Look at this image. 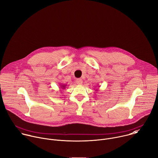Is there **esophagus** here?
<instances>
[{"mask_svg": "<svg viewBox=\"0 0 158 158\" xmlns=\"http://www.w3.org/2000/svg\"><path fill=\"white\" fill-rule=\"evenodd\" d=\"M82 83H83V80H81V79H80V78H78V79H77V83L78 84V85H82Z\"/></svg>", "mask_w": 158, "mask_h": 158, "instance_id": "1", "label": "esophagus"}]
</instances>
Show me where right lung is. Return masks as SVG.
Masks as SVG:
<instances>
[{"label": "right lung", "instance_id": "1", "mask_svg": "<svg viewBox=\"0 0 158 158\" xmlns=\"http://www.w3.org/2000/svg\"><path fill=\"white\" fill-rule=\"evenodd\" d=\"M61 86V88H61V89H65V87L67 86V85H61V86Z\"/></svg>", "mask_w": 158, "mask_h": 158}]
</instances>
